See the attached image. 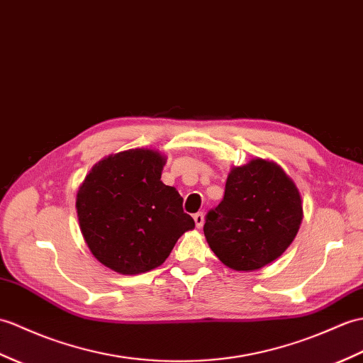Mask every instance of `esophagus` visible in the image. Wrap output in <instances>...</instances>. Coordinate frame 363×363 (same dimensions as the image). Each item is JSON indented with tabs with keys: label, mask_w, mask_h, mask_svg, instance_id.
I'll list each match as a JSON object with an SVG mask.
<instances>
[{
	"label": "esophagus",
	"mask_w": 363,
	"mask_h": 363,
	"mask_svg": "<svg viewBox=\"0 0 363 363\" xmlns=\"http://www.w3.org/2000/svg\"><path fill=\"white\" fill-rule=\"evenodd\" d=\"M193 220H195V224H196L198 229H201L202 224H204V213H202V212L195 213V215H193Z\"/></svg>",
	"instance_id": "34e87169"
}]
</instances>
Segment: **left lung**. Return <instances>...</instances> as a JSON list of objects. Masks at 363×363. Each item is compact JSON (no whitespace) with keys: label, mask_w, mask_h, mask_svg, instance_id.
I'll return each mask as SVG.
<instances>
[{"label":"left lung","mask_w":363,"mask_h":363,"mask_svg":"<svg viewBox=\"0 0 363 363\" xmlns=\"http://www.w3.org/2000/svg\"><path fill=\"white\" fill-rule=\"evenodd\" d=\"M301 198L283 168L266 159L233 167L223 201L206 215L213 254L233 271H255L277 259L296 238Z\"/></svg>","instance_id":"left-lung-1"}]
</instances>
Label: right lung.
Listing matches in <instances>:
<instances>
[{"instance_id":"obj_1","label":"right lung","mask_w":363,"mask_h":363,"mask_svg":"<svg viewBox=\"0 0 363 363\" xmlns=\"http://www.w3.org/2000/svg\"><path fill=\"white\" fill-rule=\"evenodd\" d=\"M165 157L134 148L102 159L77 191V216L91 254L123 275L161 266L181 235L195 227L182 198L161 181Z\"/></svg>"}]
</instances>
